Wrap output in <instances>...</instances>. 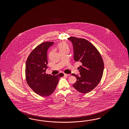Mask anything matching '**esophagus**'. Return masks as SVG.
Masks as SVG:
<instances>
[{
	"mask_svg": "<svg viewBox=\"0 0 129 129\" xmlns=\"http://www.w3.org/2000/svg\"><path fill=\"white\" fill-rule=\"evenodd\" d=\"M64 76H67V77H69V76H70V74H64Z\"/></svg>",
	"mask_w": 129,
	"mask_h": 129,
	"instance_id": "esophagus-1",
	"label": "esophagus"
}]
</instances>
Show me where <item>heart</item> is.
Instances as JSON below:
<instances>
[{"label":"heart","mask_w":129,"mask_h":129,"mask_svg":"<svg viewBox=\"0 0 129 129\" xmlns=\"http://www.w3.org/2000/svg\"><path fill=\"white\" fill-rule=\"evenodd\" d=\"M59 51H60L66 50V49H69V47L66 43H60L59 44Z\"/></svg>","instance_id":"1"}]
</instances>
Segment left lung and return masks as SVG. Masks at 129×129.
Instances as JSON below:
<instances>
[{
    "label": "left lung",
    "mask_w": 129,
    "mask_h": 129,
    "mask_svg": "<svg viewBox=\"0 0 129 129\" xmlns=\"http://www.w3.org/2000/svg\"><path fill=\"white\" fill-rule=\"evenodd\" d=\"M73 46L75 61L82 63L78 68L80 75L72 74L77 78L73 86L78 92L86 94L98 86L101 79L104 64L97 49L86 39L70 37Z\"/></svg>",
    "instance_id": "obj_1"
}]
</instances>
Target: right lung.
Masks as SVG:
<instances>
[{
	"label": "right lung",
	"instance_id": "add662e5",
	"mask_svg": "<svg viewBox=\"0 0 129 129\" xmlns=\"http://www.w3.org/2000/svg\"><path fill=\"white\" fill-rule=\"evenodd\" d=\"M53 42H44L38 45L28 57L25 66V76L31 89L42 96H48L54 91L59 79L63 76L60 73L53 76L46 74L47 51Z\"/></svg>",
	"mask_w": 129,
	"mask_h": 129
}]
</instances>
